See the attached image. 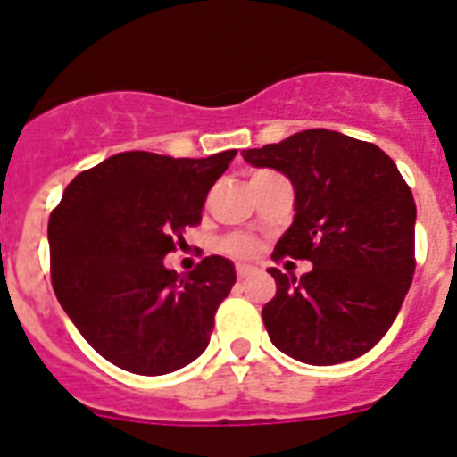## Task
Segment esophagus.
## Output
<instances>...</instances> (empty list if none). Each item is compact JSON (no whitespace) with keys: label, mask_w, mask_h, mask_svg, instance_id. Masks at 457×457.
I'll return each instance as SVG.
<instances>
[{"label":"esophagus","mask_w":457,"mask_h":457,"mask_svg":"<svg viewBox=\"0 0 457 457\" xmlns=\"http://www.w3.org/2000/svg\"><path fill=\"white\" fill-rule=\"evenodd\" d=\"M236 272H237V278H247V277H252L253 272H256V268H253V265H245V263H240L236 268Z\"/></svg>","instance_id":"esophagus-1"}]
</instances>
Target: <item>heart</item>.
Instances as JSON below:
<instances>
[{"mask_svg":"<svg viewBox=\"0 0 457 457\" xmlns=\"http://www.w3.org/2000/svg\"><path fill=\"white\" fill-rule=\"evenodd\" d=\"M224 252H228L231 256L252 258L253 253L258 252V242L252 240V237L233 236V237H228V240H224Z\"/></svg>","mask_w":457,"mask_h":457,"instance_id":"1","label":"heart"}]
</instances>
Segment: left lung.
<instances>
[{
	"mask_svg": "<svg viewBox=\"0 0 457 457\" xmlns=\"http://www.w3.org/2000/svg\"><path fill=\"white\" fill-rule=\"evenodd\" d=\"M245 162L293 183L295 217L274 258H306L311 272L270 268V341L311 366L369 353L389 332L414 277L417 204L382 148L334 130L295 132L242 151Z\"/></svg>",
	"mask_w": 457,
	"mask_h": 457,
	"instance_id": "obj_1",
	"label": "left lung"
}]
</instances>
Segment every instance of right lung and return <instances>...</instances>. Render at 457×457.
Segmentation results:
<instances>
[{
	"label": "right lung",
	"instance_id": "obj_1",
	"mask_svg": "<svg viewBox=\"0 0 457 457\" xmlns=\"http://www.w3.org/2000/svg\"><path fill=\"white\" fill-rule=\"evenodd\" d=\"M233 157L119 153L75 176L52 210L56 300L88 345L119 369L173 373L208 348L236 268L208 256L180 277L164 268V256L199 224L210 187Z\"/></svg>",
	"mask_w": 457,
	"mask_h": 457
}]
</instances>
